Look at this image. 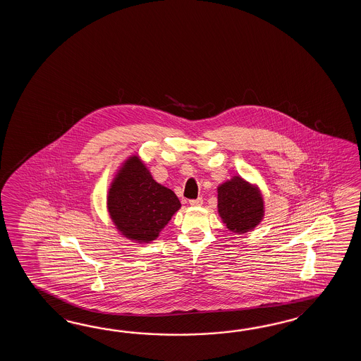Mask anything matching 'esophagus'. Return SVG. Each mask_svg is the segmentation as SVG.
Listing matches in <instances>:
<instances>
[{"label": "esophagus", "instance_id": "1", "mask_svg": "<svg viewBox=\"0 0 361 361\" xmlns=\"http://www.w3.org/2000/svg\"><path fill=\"white\" fill-rule=\"evenodd\" d=\"M202 202H204L202 197H197V199L191 200V201H190V205H191V207H201Z\"/></svg>", "mask_w": 361, "mask_h": 361}]
</instances>
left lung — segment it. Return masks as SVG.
<instances>
[{"mask_svg":"<svg viewBox=\"0 0 361 361\" xmlns=\"http://www.w3.org/2000/svg\"><path fill=\"white\" fill-rule=\"evenodd\" d=\"M218 213L232 232L253 230L264 215L261 191L241 177L232 178L218 187Z\"/></svg>","mask_w":361,"mask_h":361,"instance_id":"left-lung-1","label":"left lung"}]
</instances>
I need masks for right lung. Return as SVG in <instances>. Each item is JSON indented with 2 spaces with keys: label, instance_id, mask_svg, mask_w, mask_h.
Masks as SVG:
<instances>
[{
  "label": "right lung",
  "instance_id": "right-lung-1",
  "mask_svg": "<svg viewBox=\"0 0 361 361\" xmlns=\"http://www.w3.org/2000/svg\"><path fill=\"white\" fill-rule=\"evenodd\" d=\"M107 207L125 238L149 243L159 238L180 202L174 192L154 180L138 156H131L111 183Z\"/></svg>",
  "mask_w": 361,
  "mask_h": 361
}]
</instances>
